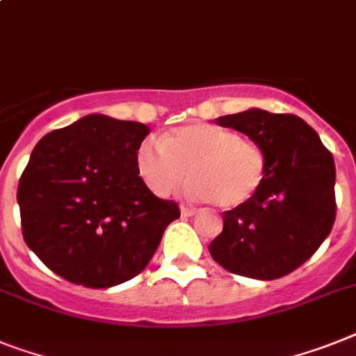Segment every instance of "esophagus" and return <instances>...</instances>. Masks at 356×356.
Segmentation results:
<instances>
[{
	"instance_id": "1",
	"label": "esophagus",
	"mask_w": 356,
	"mask_h": 356,
	"mask_svg": "<svg viewBox=\"0 0 356 356\" xmlns=\"http://www.w3.org/2000/svg\"><path fill=\"white\" fill-rule=\"evenodd\" d=\"M180 211H181V216H195V214L198 213V209H195V207H189V205H181Z\"/></svg>"
}]
</instances>
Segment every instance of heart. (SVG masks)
<instances>
[{
  "mask_svg": "<svg viewBox=\"0 0 356 356\" xmlns=\"http://www.w3.org/2000/svg\"><path fill=\"white\" fill-rule=\"evenodd\" d=\"M136 169L156 196L172 195L189 171V195L224 209L242 207L260 191L266 156L258 143L213 123H189L145 138L136 149Z\"/></svg>",
  "mask_w": 356,
  "mask_h": 356,
  "instance_id": "b5f03b06",
  "label": "heart"
}]
</instances>
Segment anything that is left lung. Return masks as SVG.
Returning a JSON list of instances; mask_svg holds the SVG:
<instances>
[{"instance_id":"1","label":"left lung","mask_w":356,"mask_h":356,"mask_svg":"<svg viewBox=\"0 0 356 356\" xmlns=\"http://www.w3.org/2000/svg\"><path fill=\"white\" fill-rule=\"evenodd\" d=\"M216 123L260 145L266 178L251 202L225 211L224 229L209 245L211 257L242 277H286L315 254L333 229V154L315 129L295 114L249 108Z\"/></svg>"}]
</instances>
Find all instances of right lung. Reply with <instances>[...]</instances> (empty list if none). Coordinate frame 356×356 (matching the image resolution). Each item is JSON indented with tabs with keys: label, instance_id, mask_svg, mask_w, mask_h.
<instances>
[{
	"label": "right lung",
	"instance_id": "1",
	"mask_svg": "<svg viewBox=\"0 0 356 356\" xmlns=\"http://www.w3.org/2000/svg\"><path fill=\"white\" fill-rule=\"evenodd\" d=\"M147 134L143 123L89 114L34 147L17 185L23 238L61 278L92 289L131 280L180 218L138 175Z\"/></svg>",
	"mask_w": 356,
	"mask_h": 356
}]
</instances>
